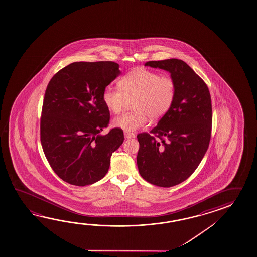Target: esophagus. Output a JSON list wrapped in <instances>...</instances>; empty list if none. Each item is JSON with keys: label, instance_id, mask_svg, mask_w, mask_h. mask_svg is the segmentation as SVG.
I'll return each instance as SVG.
<instances>
[{"label": "esophagus", "instance_id": "1", "mask_svg": "<svg viewBox=\"0 0 257 257\" xmlns=\"http://www.w3.org/2000/svg\"><path fill=\"white\" fill-rule=\"evenodd\" d=\"M124 138H125V139H131V138H135V135H134L133 133L124 132Z\"/></svg>", "mask_w": 257, "mask_h": 257}]
</instances>
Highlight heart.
I'll return each mask as SVG.
<instances>
[{
    "label": "heart",
    "instance_id": "heart-1",
    "mask_svg": "<svg viewBox=\"0 0 257 257\" xmlns=\"http://www.w3.org/2000/svg\"><path fill=\"white\" fill-rule=\"evenodd\" d=\"M120 89L108 85L102 92V102L112 113H119L126 99H133L134 111L112 120V126L125 132H135L147 125L149 119L158 120L173 105L176 94L175 80L167 75L137 68L125 74L119 82Z\"/></svg>",
    "mask_w": 257,
    "mask_h": 257
}]
</instances>
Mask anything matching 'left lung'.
<instances>
[{
	"instance_id": "obj_1",
	"label": "left lung",
	"mask_w": 257,
	"mask_h": 257,
	"mask_svg": "<svg viewBox=\"0 0 257 257\" xmlns=\"http://www.w3.org/2000/svg\"><path fill=\"white\" fill-rule=\"evenodd\" d=\"M145 66L165 70L176 84L169 111L157 125L139 134L137 166L150 184L171 187L194 173L208 149L212 103L208 87L194 70L178 59L147 62Z\"/></svg>"
}]
</instances>
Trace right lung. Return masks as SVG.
<instances>
[{
  "mask_svg": "<svg viewBox=\"0 0 257 257\" xmlns=\"http://www.w3.org/2000/svg\"><path fill=\"white\" fill-rule=\"evenodd\" d=\"M121 74L113 62H76L49 82L41 119V144L54 173L68 184L84 186L106 175L123 132L108 125L110 111L102 92Z\"/></svg>",
  "mask_w": 257,
  "mask_h": 257,
  "instance_id": "1",
  "label": "right lung"
}]
</instances>
